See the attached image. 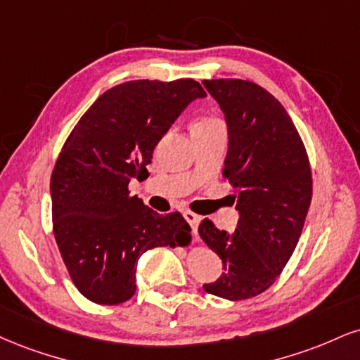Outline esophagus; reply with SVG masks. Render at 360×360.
Listing matches in <instances>:
<instances>
[{
  "mask_svg": "<svg viewBox=\"0 0 360 360\" xmlns=\"http://www.w3.org/2000/svg\"><path fill=\"white\" fill-rule=\"evenodd\" d=\"M183 214H184L186 221H188L189 226H191L193 233H198V224H199V219H201V218H199L196 213H193V211H189V210H186Z\"/></svg>",
  "mask_w": 360,
  "mask_h": 360,
  "instance_id": "34e87169",
  "label": "esophagus"
}]
</instances>
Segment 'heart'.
Wrapping results in <instances>:
<instances>
[{
  "label": "heart",
  "instance_id": "b5f03b06",
  "mask_svg": "<svg viewBox=\"0 0 360 360\" xmlns=\"http://www.w3.org/2000/svg\"><path fill=\"white\" fill-rule=\"evenodd\" d=\"M214 125H223L218 119H213V117H202L201 120H198L196 125L193 129H206V127H214Z\"/></svg>",
  "mask_w": 360,
  "mask_h": 360
}]
</instances>
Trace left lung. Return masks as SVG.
<instances>
[{
    "label": "left lung",
    "instance_id": "1",
    "mask_svg": "<svg viewBox=\"0 0 360 360\" xmlns=\"http://www.w3.org/2000/svg\"><path fill=\"white\" fill-rule=\"evenodd\" d=\"M228 125L223 176L240 213L233 235L202 219L198 231L224 271L205 292L245 300L270 288L302 235L311 199L309 155L292 119L270 92L240 79L202 80Z\"/></svg>",
    "mask_w": 360,
    "mask_h": 360
}]
</instances>
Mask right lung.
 <instances>
[{
    "instance_id": "obj_1",
    "label": "right lung",
    "mask_w": 360,
    "mask_h": 360,
    "mask_svg": "<svg viewBox=\"0 0 360 360\" xmlns=\"http://www.w3.org/2000/svg\"><path fill=\"white\" fill-rule=\"evenodd\" d=\"M193 79L132 80L103 92L82 115L51 172L53 235L79 292L101 305L136 293L137 259L155 246H184L191 226L179 211L159 214L131 196L154 147L194 98Z\"/></svg>"
}]
</instances>
